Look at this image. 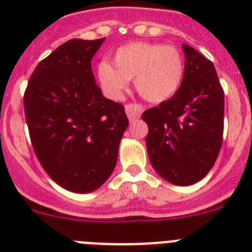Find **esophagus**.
Wrapping results in <instances>:
<instances>
[{
  "mask_svg": "<svg viewBox=\"0 0 252 252\" xmlns=\"http://www.w3.org/2000/svg\"><path fill=\"white\" fill-rule=\"evenodd\" d=\"M125 112L127 115L128 120L130 121H135L140 117V113H141V108H140L137 104H126L125 107Z\"/></svg>",
  "mask_w": 252,
  "mask_h": 252,
  "instance_id": "esophagus-1",
  "label": "esophagus"
}]
</instances>
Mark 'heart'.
<instances>
[{"label":"heart","mask_w":252,"mask_h":252,"mask_svg":"<svg viewBox=\"0 0 252 252\" xmlns=\"http://www.w3.org/2000/svg\"><path fill=\"white\" fill-rule=\"evenodd\" d=\"M184 77V60L177 48L157 43H130L116 50L113 65L102 62L97 79L108 98H122L128 81L135 78L137 92L151 102L175 94Z\"/></svg>","instance_id":"heart-1"}]
</instances>
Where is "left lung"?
Masks as SVG:
<instances>
[{"label": "left lung", "instance_id": "8db88e82", "mask_svg": "<svg viewBox=\"0 0 252 252\" xmlns=\"http://www.w3.org/2000/svg\"><path fill=\"white\" fill-rule=\"evenodd\" d=\"M182 86L168 101L142 113L148 124L151 165L169 183L190 186L203 179L218 157L223 136V90L213 63L183 44Z\"/></svg>", "mask_w": 252, "mask_h": 252}]
</instances>
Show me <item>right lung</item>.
Returning a JSON list of instances; mask_svg holds the SVG:
<instances>
[{
	"mask_svg": "<svg viewBox=\"0 0 252 252\" xmlns=\"http://www.w3.org/2000/svg\"><path fill=\"white\" fill-rule=\"evenodd\" d=\"M104 41L72 39L37 64L24 94L35 154L55 183L93 192L112 174L128 120L102 95L91 60Z\"/></svg>",
	"mask_w": 252,
	"mask_h": 252,
	"instance_id": "1",
	"label": "right lung"
}]
</instances>
